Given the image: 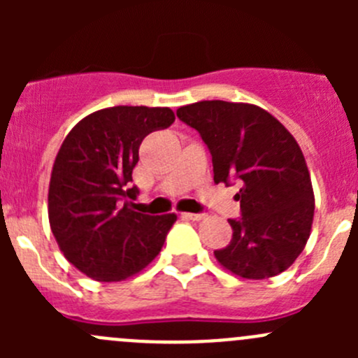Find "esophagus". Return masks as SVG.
Wrapping results in <instances>:
<instances>
[{
  "label": "esophagus",
  "mask_w": 358,
  "mask_h": 358,
  "mask_svg": "<svg viewBox=\"0 0 358 358\" xmlns=\"http://www.w3.org/2000/svg\"><path fill=\"white\" fill-rule=\"evenodd\" d=\"M204 213H183V218L194 220V222H199V220L204 218Z\"/></svg>",
  "instance_id": "1"
}]
</instances>
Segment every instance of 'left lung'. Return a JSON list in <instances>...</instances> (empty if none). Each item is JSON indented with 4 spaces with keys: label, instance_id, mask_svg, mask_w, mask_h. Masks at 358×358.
<instances>
[{
    "label": "left lung",
    "instance_id": "left-lung-1",
    "mask_svg": "<svg viewBox=\"0 0 358 358\" xmlns=\"http://www.w3.org/2000/svg\"><path fill=\"white\" fill-rule=\"evenodd\" d=\"M197 129L213 157L215 183L239 180L243 218L229 220L232 241L215 251L243 279L279 275L301 255L313 223L312 180L294 136L252 103L202 100L176 110Z\"/></svg>",
    "mask_w": 358,
    "mask_h": 358
}]
</instances>
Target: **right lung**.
I'll return each mask as SVG.
<instances>
[{"label": "right lung", "instance_id": "obj_1", "mask_svg": "<svg viewBox=\"0 0 358 358\" xmlns=\"http://www.w3.org/2000/svg\"><path fill=\"white\" fill-rule=\"evenodd\" d=\"M169 107L117 106L83 117L62 142L48 189L53 237L69 263L100 282L142 272L159 255L175 213L135 211L128 199L142 140L173 124Z\"/></svg>", "mask_w": 358, "mask_h": 358}]
</instances>
